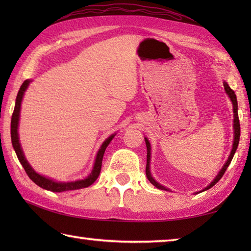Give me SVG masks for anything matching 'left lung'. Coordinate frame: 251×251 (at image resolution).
I'll return each instance as SVG.
<instances>
[{"mask_svg":"<svg viewBox=\"0 0 251 251\" xmlns=\"http://www.w3.org/2000/svg\"><path fill=\"white\" fill-rule=\"evenodd\" d=\"M225 89H226V94L228 95V97L231 98V101H232V103H233V112H234V142H233V148H232V151H231L230 156H228L226 163L225 164V166H223V168L220 170V173L218 174V176H217V177L215 178V180L212 181V182H211L209 185H208L206 189L202 190V191H206V190H208V189L212 188V186H214V185L218 182V181H219V180L223 177V175H225L226 170L227 169L228 165H230V163H231V161H232V158H233V156H234V154H235V152H236V149H237V147H238V142H239V136H241V125H239L238 113H237V108H238V106H237L236 95H235V93H234V90H233L230 86H228L227 83H226V82H225ZM145 140H146L147 152H148V153H147V167H146L147 178H148V180L150 181V182H151L154 186H156L157 189H159V190L168 191V189L165 188V186H163V185H161L159 183H157L156 181L154 180V179H153V177L151 176V173H150V155H151V147H150V142L148 141L147 138H145ZM202 191H201V192H202Z\"/></svg>","mask_w":251,"mask_h":251,"instance_id":"8db88e82","label":"left lung"}]
</instances>
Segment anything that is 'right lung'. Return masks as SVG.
I'll return each instance as SVG.
<instances>
[{
	"instance_id": "add662e5",
	"label": "right lung",
	"mask_w": 251,
	"mask_h": 251,
	"mask_svg": "<svg viewBox=\"0 0 251 251\" xmlns=\"http://www.w3.org/2000/svg\"><path fill=\"white\" fill-rule=\"evenodd\" d=\"M30 81H25L23 85L20 86V89L17 95V98H16V103H15V109L12 115V122H10V137H12V143L14 147V150L17 154V157L19 159V162L23 165V167L25 169V172L26 175L29 176V178L33 181L35 184H37L41 188H43L45 190H49L51 192H65V191H72V190H78V189H83V188H87V186L92 185L97 178L99 177L100 170H101V165H102V158H103V154L105 151V148L109 146V143L111 142L112 138L114 137V135L110 136L108 139H106L102 146H101L100 150L98 151L97 157H96V162H95V166L92 174H90L86 179L84 180H78V181H74V182H55L50 179H47L43 176H41L39 174H36L32 167L29 165V163L26 162V159L24 156V152L21 150L20 143H19V138H18V122H19V112H20V105H21V100H23L24 97V93L25 92L26 87H28Z\"/></svg>"
}]
</instances>
